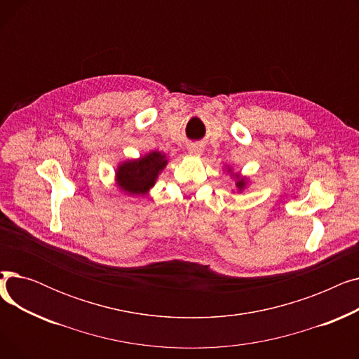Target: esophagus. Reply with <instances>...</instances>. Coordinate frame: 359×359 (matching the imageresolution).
Here are the masks:
<instances>
[{"instance_id":"obj_1","label":"esophagus","mask_w":359,"mask_h":359,"mask_svg":"<svg viewBox=\"0 0 359 359\" xmlns=\"http://www.w3.org/2000/svg\"><path fill=\"white\" fill-rule=\"evenodd\" d=\"M187 149H189L191 154H201L202 153V147L199 144H191L189 147H187Z\"/></svg>"}]
</instances>
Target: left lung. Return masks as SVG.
<instances>
[{"label":"left lung","instance_id":"obj_1","mask_svg":"<svg viewBox=\"0 0 359 359\" xmlns=\"http://www.w3.org/2000/svg\"><path fill=\"white\" fill-rule=\"evenodd\" d=\"M236 186H237V187H238V189L241 191V189H243V187H244V186H246V179H238V180H237V183H236Z\"/></svg>","mask_w":359,"mask_h":359}]
</instances>
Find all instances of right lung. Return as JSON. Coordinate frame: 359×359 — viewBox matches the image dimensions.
I'll return each mask as SVG.
<instances>
[{"instance_id":"1","label":"right lung","mask_w":359,"mask_h":359,"mask_svg":"<svg viewBox=\"0 0 359 359\" xmlns=\"http://www.w3.org/2000/svg\"><path fill=\"white\" fill-rule=\"evenodd\" d=\"M165 156L154 151L140 160L126 161L119 165L116 179L121 189L130 195H144L153 187L158 173L165 167Z\"/></svg>"}]
</instances>
